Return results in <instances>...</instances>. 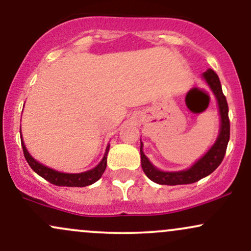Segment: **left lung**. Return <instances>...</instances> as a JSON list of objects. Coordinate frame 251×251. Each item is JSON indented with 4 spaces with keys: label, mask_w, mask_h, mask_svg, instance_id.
Masks as SVG:
<instances>
[{
    "label": "left lung",
    "mask_w": 251,
    "mask_h": 251,
    "mask_svg": "<svg viewBox=\"0 0 251 251\" xmlns=\"http://www.w3.org/2000/svg\"><path fill=\"white\" fill-rule=\"evenodd\" d=\"M203 79L207 81L214 95L216 97L217 105H219V112L221 117V127L215 144L210 147V150L199 159L191 168L179 172H162L158 170L155 166L151 164L147 156L143 152V143L140 146V156H141V167L144 173L147 175L150 180L154 181L159 185H187L196 181L203 179L207 175L212 174L214 171L219 167L225 158L226 151H227L228 141L230 138V123L228 117V104L226 96L222 92V86L220 83L219 76L212 69H208L202 75Z\"/></svg>",
    "instance_id": "obj_1"
}]
</instances>
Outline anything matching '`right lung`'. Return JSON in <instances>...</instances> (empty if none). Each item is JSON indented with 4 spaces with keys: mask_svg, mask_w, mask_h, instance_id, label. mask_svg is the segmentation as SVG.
<instances>
[{
    "mask_svg": "<svg viewBox=\"0 0 251 251\" xmlns=\"http://www.w3.org/2000/svg\"><path fill=\"white\" fill-rule=\"evenodd\" d=\"M21 141H22V149L24 153V158H25L26 162H28L30 167L32 168V171L36 172L39 176H42L43 179L49 181L50 183L56 186H66V187H85L89 185H92L96 181H98L101 177L102 173H104L105 168L107 165V153L110 150V145L106 147L105 151L104 158L101 159V161L92 170L83 172V173H77V174H70V173H62V172H57L52 168L47 167V166L42 165L41 162H38L37 160H35L30 155L28 150L25 149V145L23 143V139L21 137Z\"/></svg>",
    "mask_w": 251,
    "mask_h": 251,
    "instance_id": "obj_1",
    "label": "right lung"
}]
</instances>
